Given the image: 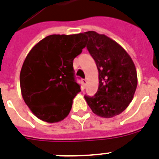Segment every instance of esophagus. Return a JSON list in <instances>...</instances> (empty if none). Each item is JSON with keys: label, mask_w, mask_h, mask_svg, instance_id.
I'll return each instance as SVG.
<instances>
[{"label": "esophagus", "mask_w": 159, "mask_h": 159, "mask_svg": "<svg viewBox=\"0 0 159 159\" xmlns=\"http://www.w3.org/2000/svg\"><path fill=\"white\" fill-rule=\"evenodd\" d=\"M83 84H84V86H85L86 84H87V80H86V79L83 80Z\"/></svg>", "instance_id": "esophagus-1"}]
</instances>
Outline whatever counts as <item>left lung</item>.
<instances>
[{"label":"left lung","mask_w":159,"mask_h":159,"mask_svg":"<svg viewBox=\"0 0 159 159\" xmlns=\"http://www.w3.org/2000/svg\"><path fill=\"white\" fill-rule=\"evenodd\" d=\"M87 49L96 62L99 84L94 96H84L93 112L101 117L119 115L129 106L137 87V73L131 57L119 44L94 31L84 33Z\"/></svg>","instance_id":"left-lung-1"}]
</instances>
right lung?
<instances>
[{"instance_id": "obj_1", "label": "right lung", "mask_w": 159, "mask_h": 159, "mask_svg": "<svg viewBox=\"0 0 159 159\" xmlns=\"http://www.w3.org/2000/svg\"><path fill=\"white\" fill-rule=\"evenodd\" d=\"M86 40L84 34L49 35L25 58L20 75L21 93L40 120L58 122L70 113L74 98L80 92L73 61L85 48Z\"/></svg>"}]
</instances>
